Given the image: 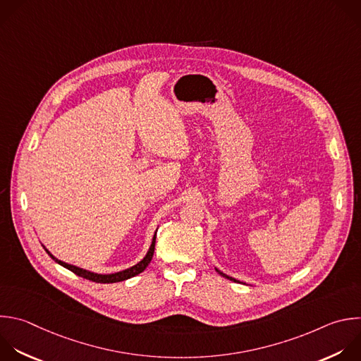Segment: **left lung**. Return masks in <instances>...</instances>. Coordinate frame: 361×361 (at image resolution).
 Here are the masks:
<instances>
[{"label":"left lung","instance_id":"obj_1","mask_svg":"<svg viewBox=\"0 0 361 361\" xmlns=\"http://www.w3.org/2000/svg\"><path fill=\"white\" fill-rule=\"evenodd\" d=\"M215 271H216V272H218V274H219V275H221V276H224V278H226V279H229V281H233V282H238V281H236V279H233V278H231V276H228V275H225V274H222V272H221V271H218V269H215Z\"/></svg>","mask_w":361,"mask_h":361}]
</instances>
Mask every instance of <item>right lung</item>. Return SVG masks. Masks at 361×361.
<instances>
[{
  "mask_svg": "<svg viewBox=\"0 0 361 361\" xmlns=\"http://www.w3.org/2000/svg\"><path fill=\"white\" fill-rule=\"evenodd\" d=\"M154 245H156V233H154V236H153L152 245H150V248H149V251H147L146 257H145L139 264H136L135 267H130V268H128V269H125V271L114 272V274H106V275H103V274H94V272H90V271L82 269V268H79V267H75V265H71V264L62 262V261L56 259V258H55V257H54L48 250H45V251L48 252V255H49L55 262H58L61 267H63V268L69 269L71 272H73L75 275H78V276H80V278L89 279V281L96 282V283H114V282H122V281H126V279H129V278H133V276H136V275L142 274V272L149 267V264H150V261H152V258H153V254H154Z\"/></svg>",
  "mask_w": 361,
  "mask_h": 361,
  "instance_id": "right-lung-1",
  "label": "right lung"
}]
</instances>
